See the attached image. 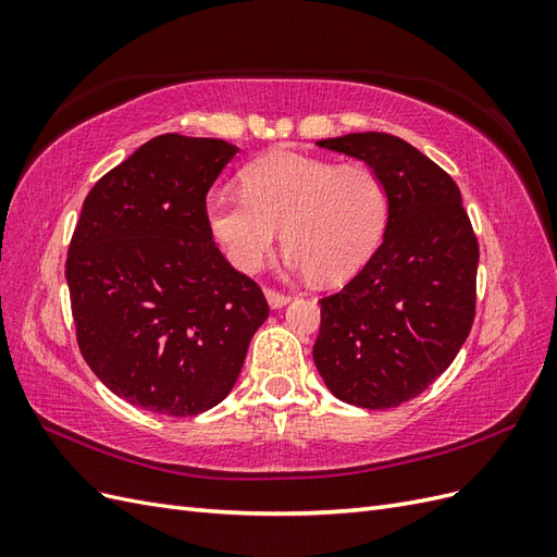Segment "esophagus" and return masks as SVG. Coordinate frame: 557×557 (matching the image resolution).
<instances>
[{
  "label": "esophagus",
  "mask_w": 557,
  "mask_h": 557,
  "mask_svg": "<svg viewBox=\"0 0 557 557\" xmlns=\"http://www.w3.org/2000/svg\"><path fill=\"white\" fill-rule=\"evenodd\" d=\"M264 297H267L269 307H272V309H281V307H285V305H288V301H290V295L278 293V290H274V288H267V290H264Z\"/></svg>",
  "instance_id": "obj_1"
}]
</instances>
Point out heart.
Here are the masks:
<instances>
[{"label":"heart","instance_id":"heart-1","mask_svg":"<svg viewBox=\"0 0 557 557\" xmlns=\"http://www.w3.org/2000/svg\"><path fill=\"white\" fill-rule=\"evenodd\" d=\"M387 209V188L372 166L276 150L242 172V195L209 201V225L239 272H258L283 230L290 264L336 283L372 256Z\"/></svg>","mask_w":557,"mask_h":557}]
</instances>
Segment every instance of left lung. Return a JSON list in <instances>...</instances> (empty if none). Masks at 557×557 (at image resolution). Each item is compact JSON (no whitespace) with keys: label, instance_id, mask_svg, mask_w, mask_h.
<instances>
[{"label":"left lung","instance_id":"1","mask_svg":"<svg viewBox=\"0 0 557 557\" xmlns=\"http://www.w3.org/2000/svg\"><path fill=\"white\" fill-rule=\"evenodd\" d=\"M318 146L372 166L391 209L374 256L320 299L313 360L342 401L399 407L446 372L474 323L476 234L458 183L404 139L360 132Z\"/></svg>","mask_w":557,"mask_h":557}]
</instances>
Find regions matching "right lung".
Here are the masks:
<instances>
[{
	"mask_svg": "<svg viewBox=\"0 0 557 557\" xmlns=\"http://www.w3.org/2000/svg\"><path fill=\"white\" fill-rule=\"evenodd\" d=\"M234 153L223 139L160 134L83 201L64 264L76 342L134 407H215L269 315L262 288L223 258L209 225L207 193Z\"/></svg>",
	"mask_w": 557,
	"mask_h": 557,
	"instance_id": "obj_1",
	"label": "right lung"
}]
</instances>
